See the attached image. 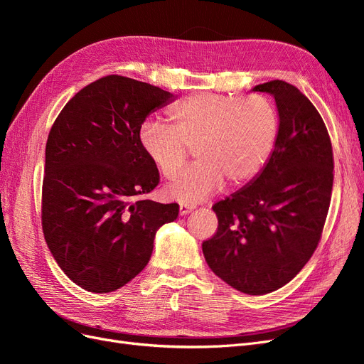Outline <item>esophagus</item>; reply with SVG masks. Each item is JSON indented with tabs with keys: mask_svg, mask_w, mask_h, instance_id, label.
Listing matches in <instances>:
<instances>
[{
	"mask_svg": "<svg viewBox=\"0 0 364 364\" xmlns=\"http://www.w3.org/2000/svg\"><path fill=\"white\" fill-rule=\"evenodd\" d=\"M194 209V206H191V205H186V203H182L181 206H179V213H181V215H186L188 213H191Z\"/></svg>",
	"mask_w": 364,
	"mask_h": 364,
	"instance_id": "esophagus-1",
	"label": "esophagus"
}]
</instances>
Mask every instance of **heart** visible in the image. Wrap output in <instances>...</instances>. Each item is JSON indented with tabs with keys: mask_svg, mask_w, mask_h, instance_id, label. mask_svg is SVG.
Here are the masks:
<instances>
[{
	"mask_svg": "<svg viewBox=\"0 0 364 364\" xmlns=\"http://www.w3.org/2000/svg\"><path fill=\"white\" fill-rule=\"evenodd\" d=\"M171 126L149 118L139 127V144L165 178L178 171L193 149L194 162L165 186L168 199L197 203L217 193L225 181L243 185L267 162L279 129L277 107L262 95L245 98L213 92L186 97L170 109Z\"/></svg>",
	"mask_w": 364,
	"mask_h": 364,
	"instance_id": "b5f03b06",
	"label": "heart"
}]
</instances>
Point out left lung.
<instances>
[{
  "label": "left lung",
  "instance_id": "left-lung-1",
  "mask_svg": "<svg viewBox=\"0 0 364 364\" xmlns=\"http://www.w3.org/2000/svg\"><path fill=\"white\" fill-rule=\"evenodd\" d=\"M253 91L274 97L277 142L257 178L213 206L218 228L202 249L218 278L259 296L290 282L314 253L331 202L334 159L321 114L296 86L272 80Z\"/></svg>",
  "mask_w": 364,
  "mask_h": 364
}]
</instances>
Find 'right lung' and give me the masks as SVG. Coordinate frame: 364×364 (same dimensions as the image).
Here are the masks:
<instances>
[{
  "label": "right lung",
  "instance_id": "add662e5",
  "mask_svg": "<svg viewBox=\"0 0 364 364\" xmlns=\"http://www.w3.org/2000/svg\"><path fill=\"white\" fill-rule=\"evenodd\" d=\"M173 94L123 75L77 92L48 134L42 229L67 277L92 293L118 290L147 266L156 230L178 203L144 200L159 171L139 144L149 114Z\"/></svg>",
  "mask_w": 364,
  "mask_h": 364
}]
</instances>
